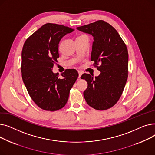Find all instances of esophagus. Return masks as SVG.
I'll list each match as a JSON object with an SVG mask.
<instances>
[{"instance_id":"1","label":"esophagus","mask_w":155,"mask_h":155,"mask_svg":"<svg viewBox=\"0 0 155 155\" xmlns=\"http://www.w3.org/2000/svg\"><path fill=\"white\" fill-rule=\"evenodd\" d=\"M78 74H79V75H78V78H80L81 76H82V73L81 72V71H78Z\"/></svg>"}]
</instances>
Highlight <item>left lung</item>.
<instances>
[{"label": "left lung", "mask_w": 155, "mask_h": 155, "mask_svg": "<svg viewBox=\"0 0 155 155\" xmlns=\"http://www.w3.org/2000/svg\"><path fill=\"white\" fill-rule=\"evenodd\" d=\"M94 37L91 61L101 71L98 77L84 73L88 84L84 92L87 103L92 108L107 110L114 106L123 94L128 77V51L117 31L102 20L77 28Z\"/></svg>", "instance_id": "obj_1"}]
</instances>
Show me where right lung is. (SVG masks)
I'll list each match as a JSON object with an SVG mask.
<instances>
[{
    "label": "right lung",
    "instance_id": "obj_1",
    "mask_svg": "<svg viewBox=\"0 0 155 155\" xmlns=\"http://www.w3.org/2000/svg\"><path fill=\"white\" fill-rule=\"evenodd\" d=\"M73 31L67 26L47 23L24 44L21 67L23 82L32 100L43 110L56 111L63 108L78 77L75 69H67L59 77L52 68L59 58L60 41Z\"/></svg>",
    "mask_w": 155,
    "mask_h": 155
}]
</instances>
